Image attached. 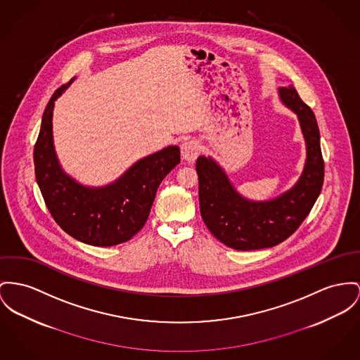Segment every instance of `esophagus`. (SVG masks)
<instances>
[{
  "label": "esophagus",
  "mask_w": 360,
  "mask_h": 360,
  "mask_svg": "<svg viewBox=\"0 0 360 360\" xmlns=\"http://www.w3.org/2000/svg\"><path fill=\"white\" fill-rule=\"evenodd\" d=\"M199 153H200V147H199L198 141H195V139L187 141L181 144V157L188 162L195 161L198 158Z\"/></svg>",
  "instance_id": "1"
}]
</instances>
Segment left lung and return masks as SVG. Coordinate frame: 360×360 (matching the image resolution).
Instances as JSON below:
<instances>
[{
    "label": "left lung",
    "mask_w": 360,
    "mask_h": 360,
    "mask_svg": "<svg viewBox=\"0 0 360 360\" xmlns=\"http://www.w3.org/2000/svg\"><path fill=\"white\" fill-rule=\"evenodd\" d=\"M280 96L297 115L307 144L306 168L292 190L269 202H251L235 191L212 158L196 161L203 222L221 243L239 251L269 248L287 240L310 214L323 186L325 164L311 108L293 86L281 87Z\"/></svg>",
    "instance_id": "left-lung-1"
}]
</instances>
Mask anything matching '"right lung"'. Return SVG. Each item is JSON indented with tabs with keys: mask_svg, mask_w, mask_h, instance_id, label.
<instances>
[{
	"mask_svg": "<svg viewBox=\"0 0 360 360\" xmlns=\"http://www.w3.org/2000/svg\"><path fill=\"white\" fill-rule=\"evenodd\" d=\"M71 82L54 91L44 112L34 146L37 183L50 214L73 239L96 247L121 244L143 228L161 181L180 162V150L169 146L146 157L103 188L75 183L58 165L51 135L54 101Z\"/></svg>",
	"mask_w": 360,
	"mask_h": 360,
	"instance_id": "obj_1",
	"label": "right lung"
}]
</instances>
